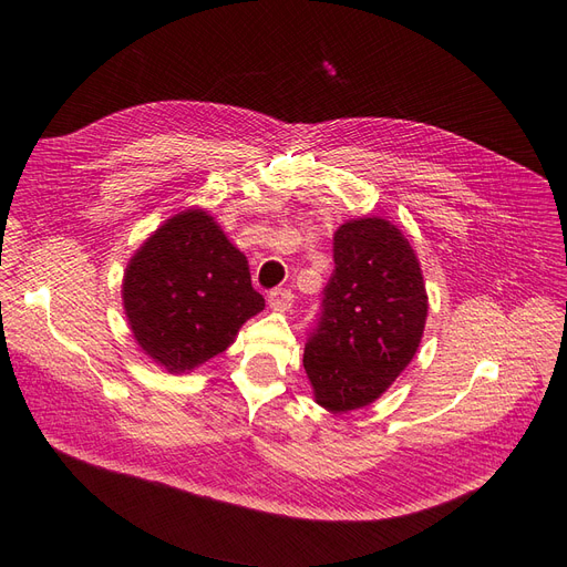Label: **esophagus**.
<instances>
[{
    "mask_svg": "<svg viewBox=\"0 0 567 567\" xmlns=\"http://www.w3.org/2000/svg\"><path fill=\"white\" fill-rule=\"evenodd\" d=\"M268 306H271L276 312H287L293 306V293L291 289L278 287L271 293H268Z\"/></svg>",
    "mask_w": 567,
    "mask_h": 567,
    "instance_id": "obj_1",
    "label": "esophagus"
}]
</instances>
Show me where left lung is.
Segmentation results:
<instances>
[{"instance_id":"obj_1","label":"left lung","mask_w":567,"mask_h":567,"mask_svg":"<svg viewBox=\"0 0 567 567\" xmlns=\"http://www.w3.org/2000/svg\"><path fill=\"white\" fill-rule=\"evenodd\" d=\"M333 259L303 368L317 404L344 413L374 402L411 363L427 293L415 252L383 218L344 223L333 238Z\"/></svg>"}]
</instances>
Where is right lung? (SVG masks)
Wrapping results in <instances>:
<instances>
[{"instance_id": "right-lung-1", "label": "right lung", "mask_w": 567, "mask_h": 567, "mask_svg": "<svg viewBox=\"0 0 567 567\" xmlns=\"http://www.w3.org/2000/svg\"><path fill=\"white\" fill-rule=\"evenodd\" d=\"M124 308L137 344L167 372L223 353L264 310L248 259L202 208L169 218L131 259Z\"/></svg>"}]
</instances>
